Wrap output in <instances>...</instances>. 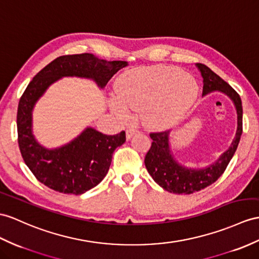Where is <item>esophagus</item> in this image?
<instances>
[{
  "label": "esophagus",
  "mask_w": 259,
  "mask_h": 259,
  "mask_svg": "<svg viewBox=\"0 0 259 259\" xmlns=\"http://www.w3.org/2000/svg\"><path fill=\"white\" fill-rule=\"evenodd\" d=\"M137 133H138L137 130L130 128V130L126 131V138H127V140H131V138L133 137L135 134H137Z\"/></svg>",
  "instance_id": "obj_1"
}]
</instances>
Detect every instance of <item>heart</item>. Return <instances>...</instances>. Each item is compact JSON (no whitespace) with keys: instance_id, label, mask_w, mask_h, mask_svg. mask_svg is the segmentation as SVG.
Masks as SVG:
<instances>
[{"instance_id":"obj_1","label":"heart","mask_w":259,"mask_h":259,"mask_svg":"<svg viewBox=\"0 0 259 259\" xmlns=\"http://www.w3.org/2000/svg\"><path fill=\"white\" fill-rule=\"evenodd\" d=\"M115 96L110 106L123 121L130 118L131 109L141 112L145 127L166 131L186 117L198 99L199 87L191 74L177 67H140L119 75Z\"/></svg>"}]
</instances>
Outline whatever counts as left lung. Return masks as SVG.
<instances>
[{
  "instance_id": "1",
  "label": "left lung",
  "mask_w": 259,
  "mask_h": 259,
  "mask_svg": "<svg viewBox=\"0 0 259 259\" xmlns=\"http://www.w3.org/2000/svg\"><path fill=\"white\" fill-rule=\"evenodd\" d=\"M195 67L203 79L202 96L205 97L212 92H221L228 97L236 110L237 126L230 147L221 154L217 160L203 168L186 166L176 158L170 144L169 132L150 134L153 144L145 157V166L156 184L176 194H191L215 182L234 156L242 135L243 108L242 100L237 92L209 67L202 64H195Z\"/></svg>"
}]
</instances>
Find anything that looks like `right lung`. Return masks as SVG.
I'll use <instances>...</instances> for the list:
<instances>
[{"label": "right lung", "mask_w": 259, "mask_h": 259, "mask_svg": "<svg viewBox=\"0 0 259 259\" xmlns=\"http://www.w3.org/2000/svg\"><path fill=\"white\" fill-rule=\"evenodd\" d=\"M126 61H108L93 54L60 56L37 73L18 103L17 133L23 159L39 182L66 194H82L98 186L108 174L114 150L126 141L125 132L106 135L87 127L56 148L41 145L34 135L33 112L48 88L66 77L93 81L100 90Z\"/></svg>", "instance_id": "obj_1"}]
</instances>
